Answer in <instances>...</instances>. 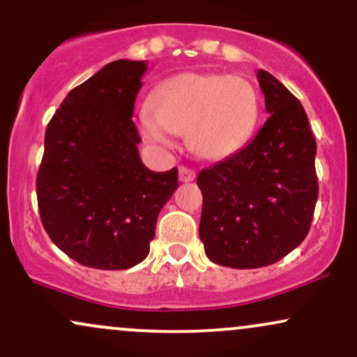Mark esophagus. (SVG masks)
I'll return each instance as SVG.
<instances>
[{
    "label": "esophagus",
    "instance_id": "1",
    "mask_svg": "<svg viewBox=\"0 0 357 357\" xmlns=\"http://www.w3.org/2000/svg\"><path fill=\"white\" fill-rule=\"evenodd\" d=\"M196 173L188 166H179V181L181 183H191L195 181Z\"/></svg>",
    "mask_w": 357,
    "mask_h": 357
}]
</instances>
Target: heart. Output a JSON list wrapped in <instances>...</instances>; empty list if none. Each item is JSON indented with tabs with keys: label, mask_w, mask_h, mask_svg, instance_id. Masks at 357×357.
I'll return each instance as SVG.
<instances>
[{
	"label": "heart",
	"mask_w": 357,
	"mask_h": 357,
	"mask_svg": "<svg viewBox=\"0 0 357 357\" xmlns=\"http://www.w3.org/2000/svg\"><path fill=\"white\" fill-rule=\"evenodd\" d=\"M139 130L154 148H171L167 131L186 135L206 160H225L249 143L259 119V96L241 76L183 73L151 93Z\"/></svg>",
	"instance_id": "1"
}]
</instances>
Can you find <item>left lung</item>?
Instances as JSON below:
<instances>
[{"instance_id": "8db88e82", "label": "left lung", "mask_w": 357, "mask_h": 357, "mask_svg": "<svg viewBox=\"0 0 357 357\" xmlns=\"http://www.w3.org/2000/svg\"><path fill=\"white\" fill-rule=\"evenodd\" d=\"M264 126L225 161L197 174L203 192L199 238L213 263L256 269L304 241L317 201L316 139L298 98L268 71Z\"/></svg>"}]
</instances>
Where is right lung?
<instances>
[{
  "instance_id": "obj_1",
  "label": "right lung",
  "mask_w": 357,
  "mask_h": 357,
  "mask_svg": "<svg viewBox=\"0 0 357 357\" xmlns=\"http://www.w3.org/2000/svg\"><path fill=\"white\" fill-rule=\"evenodd\" d=\"M146 61L118 59L68 93L46 128L36 195L56 246L79 264L128 269L149 255L178 169L154 173L137 151L132 109Z\"/></svg>"
}]
</instances>
